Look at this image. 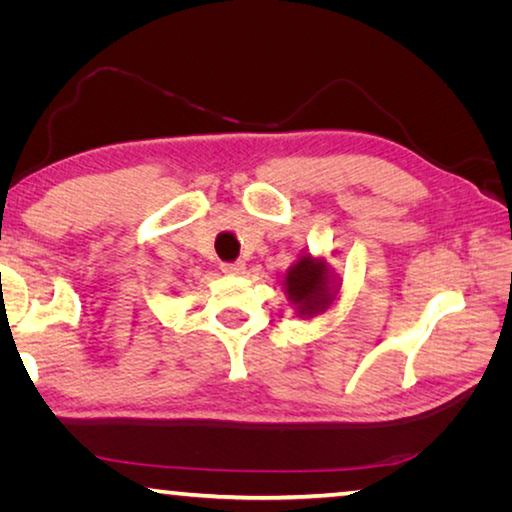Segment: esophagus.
Instances as JSON below:
<instances>
[{
    "instance_id": "obj_1",
    "label": "esophagus",
    "mask_w": 512,
    "mask_h": 512,
    "mask_svg": "<svg viewBox=\"0 0 512 512\" xmlns=\"http://www.w3.org/2000/svg\"><path fill=\"white\" fill-rule=\"evenodd\" d=\"M221 268H223L225 275H244L246 273L244 262H225Z\"/></svg>"
}]
</instances>
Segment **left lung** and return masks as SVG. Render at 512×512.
<instances>
[{"instance_id":"8db88e82","label":"left lung","mask_w":512,"mask_h":512,"mask_svg":"<svg viewBox=\"0 0 512 512\" xmlns=\"http://www.w3.org/2000/svg\"><path fill=\"white\" fill-rule=\"evenodd\" d=\"M284 293L293 307L296 316L314 318L334 305L339 298V277L329 268L325 257H314L311 253H302L298 262L289 266L284 273Z\"/></svg>"}]
</instances>
